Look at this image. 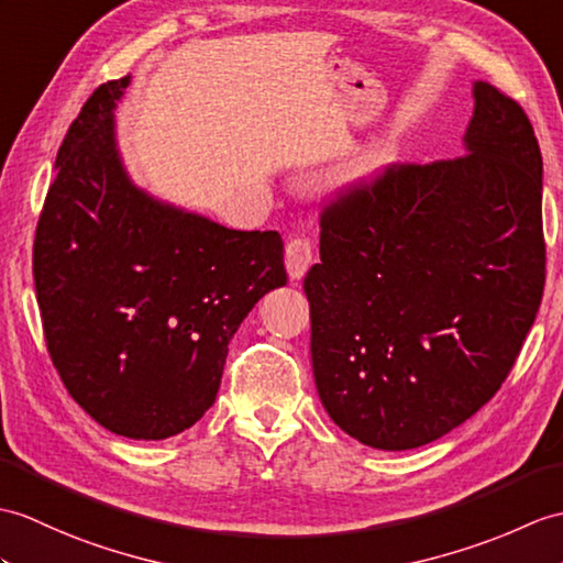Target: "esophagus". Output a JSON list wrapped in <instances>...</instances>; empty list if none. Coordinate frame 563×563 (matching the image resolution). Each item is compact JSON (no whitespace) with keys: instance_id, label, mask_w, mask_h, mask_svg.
<instances>
[{"instance_id":"1","label":"esophagus","mask_w":563,"mask_h":563,"mask_svg":"<svg viewBox=\"0 0 563 563\" xmlns=\"http://www.w3.org/2000/svg\"><path fill=\"white\" fill-rule=\"evenodd\" d=\"M313 261V250L309 240L305 238H295L285 244V268H287V276L292 280L305 278V273L309 271Z\"/></svg>"}]
</instances>
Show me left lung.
Listing matches in <instances>:
<instances>
[{
    "mask_svg": "<svg viewBox=\"0 0 563 563\" xmlns=\"http://www.w3.org/2000/svg\"><path fill=\"white\" fill-rule=\"evenodd\" d=\"M473 98L467 155L390 165L321 211L313 382L364 446L417 449L470 420L538 317L542 153L514 98L487 81Z\"/></svg>",
    "mask_w": 563,
    "mask_h": 563,
    "instance_id": "1",
    "label": "left lung"
}]
</instances>
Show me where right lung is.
<instances>
[{"mask_svg":"<svg viewBox=\"0 0 563 563\" xmlns=\"http://www.w3.org/2000/svg\"><path fill=\"white\" fill-rule=\"evenodd\" d=\"M126 86L96 88L62 141L33 278L69 396L114 434L155 441L216 402L234 331L287 273L276 230L222 228L129 179L114 139Z\"/></svg>","mask_w":563,"mask_h":563,"instance_id":"obj_1","label":"right lung"}]
</instances>
